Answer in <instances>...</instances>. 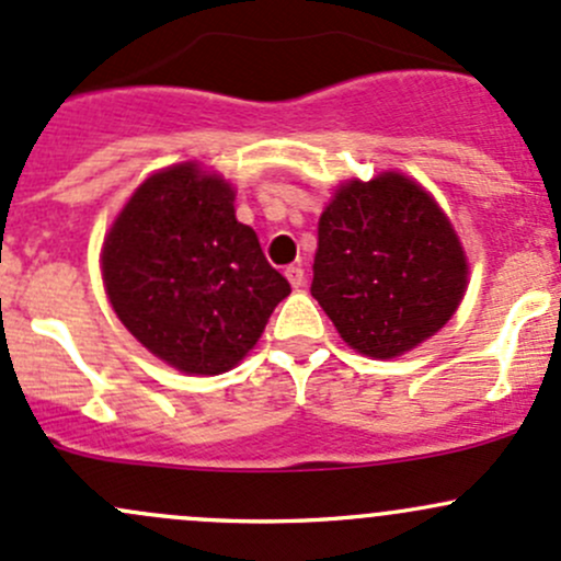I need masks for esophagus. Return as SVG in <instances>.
Segmentation results:
<instances>
[{
	"label": "esophagus",
	"instance_id": "esophagus-1",
	"mask_svg": "<svg viewBox=\"0 0 561 561\" xmlns=\"http://www.w3.org/2000/svg\"><path fill=\"white\" fill-rule=\"evenodd\" d=\"M285 276H287V282H290V285L298 290V287L304 285V276H306V274H304V268H300V265H287Z\"/></svg>",
	"mask_w": 561,
	"mask_h": 561
}]
</instances>
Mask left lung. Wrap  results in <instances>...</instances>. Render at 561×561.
Instances as JSON below:
<instances>
[{"instance_id":"left-lung-1","label":"left lung","mask_w":561,"mask_h":561,"mask_svg":"<svg viewBox=\"0 0 561 561\" xmlns=\"http://www.w3.org/2000/svg\"><path fill=\"white\" fill-rule=\"evenodd\" d=\"M317 233L311 296L363 355L387 359L414 350L462 300L468 263L457 233L403 174L346 182Z\"/></svg>"}]
</instances>
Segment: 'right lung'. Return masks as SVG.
<instances>
[{
    "label": "right lung",
    "mask_w": 561,
    "mask_h": 561,
    "mask_svg": "<svg viewBox=\"0 0 561 561\" xmlns=\"http://www.w3.org/2000/svg\"><path fill=\"white\" fill-rule=\"evenodd\" d=\"M104 285L121 322L185 374L233 368L290 282L233 211V191L193 163L139 185L104 241Z\"/></svg>",
    "instance_id": "add662e5"
}]
</instances>
